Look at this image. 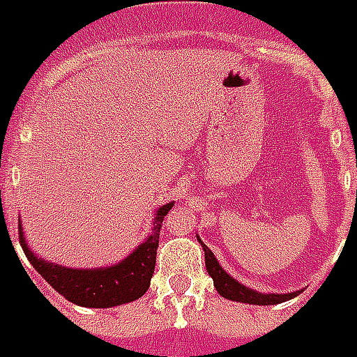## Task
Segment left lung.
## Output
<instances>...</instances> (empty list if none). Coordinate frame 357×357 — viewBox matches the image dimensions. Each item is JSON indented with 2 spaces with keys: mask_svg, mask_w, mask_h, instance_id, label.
Here are the masks:
<instances>
[{
  "mask_svg": "<svg viewBox=\"0 0 357 357\" xmlns=\"http://www.w3.org/2000/svg\"><path fill=\"white\" fill-rule=\"evenodd\" d=\"M199 240V238H198ZM199 244L204 248V254H206V267L207 273L211 275L213 284L217 288V292L227 298V300H234V302H242V304H254V305H271V304H280V302H287L292 300L298 292H288V294H261V292H255L252 288L240 284L238 280H234L225 271L223 267L219 265L217 257L213 252L199 240Z\"/></svg>",
  "mask_w": 357,
  "mask_h": 357,
  "instance_id": "obj_1",
  "label": "left lung"
}]
</instances>
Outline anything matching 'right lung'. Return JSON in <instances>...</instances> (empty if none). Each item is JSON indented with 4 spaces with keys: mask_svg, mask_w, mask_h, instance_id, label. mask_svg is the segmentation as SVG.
I'll use <instances>...</instances> for the list:
<instances>
[{
    "mask_svg": "<svg viewBox=\"0 0 357 357\" xmlns=\"http://www.w3.org/2000/svg\"><path fill=\"white\" fill-rule=\"evenodd\" d=\"M173 204L161 206L155 211L153 229L148 238L134 250L126 259L109 267L98 269H70L63 265L47 264L40 259L26 244L22 227L19 225V240L24 255L45 282H50L63 298L82 307H113L128 304L146 294L155 269V255L159 246V231L163 217L169 213Z\"/></svg>",
    "mask_w": 357,
    "mask_h": 357,
    "instance_id": "right-lung-1",
    "label": "right lung"
}]
</instances>
